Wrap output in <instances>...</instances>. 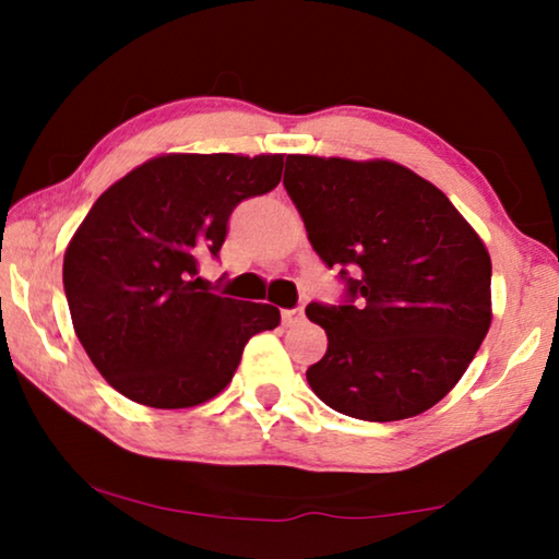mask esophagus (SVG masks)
Here are the masks:
<instances>
[{
	"instance_id": "esophagus-1",
	"label": "esophagus",
	"mask_w": 559,
	"mask_h": 559,
	"mask_svg": "<svg viewBox=\"0 0 559 559\" xmlns=\"http://www.w3.org/2000/svg\"><path fill=\"white\" fill-rule=\"evenodd\" d=\"M302 320V306H296V308H288L283 310V325H296Z\"/></svg>"
}]
</instances>
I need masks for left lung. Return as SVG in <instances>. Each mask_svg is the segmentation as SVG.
Returning a JSON list of instances; mask_svg holds the SVG:
<instances>
[{
    "mask_svg": "<svg viewBox=\"0 0 559 559\" xmlns=\"http://www.w3.org/2000/svg\"><path fill=\"white\" fill-rule=\"evenodd\" d=\"M283 187L340 306L310 302L328 353L308 384L330 409L400 421L431 409L490 328V257L441 189L390 159L288 155Z\"/></svg>",
    "mask_w": 559,
    "mask_h": 559,
    "instance_id": "left-lung-1",
    "label": "left lung"
}]
</instances>
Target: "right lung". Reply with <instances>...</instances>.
<instances>
[{
    "mask_svg": "<svg viewBox=\"0 0 559 559\" xmlns=\"http://www.w3.org/2000/svg\"><path fill=\"white\" fill-rule=\"evenodd\" d=\"M283 155H163L103 192L63 257L73 330L128 400L187 409L231 382L249 340L278 308L200 290L234 206L281 182Z\"/></svg>",
    "mask_w": 559,
    "mask_h": 559,
    "instance_id": "add662e5",
    "label": "right lung"
}]
</instances>
